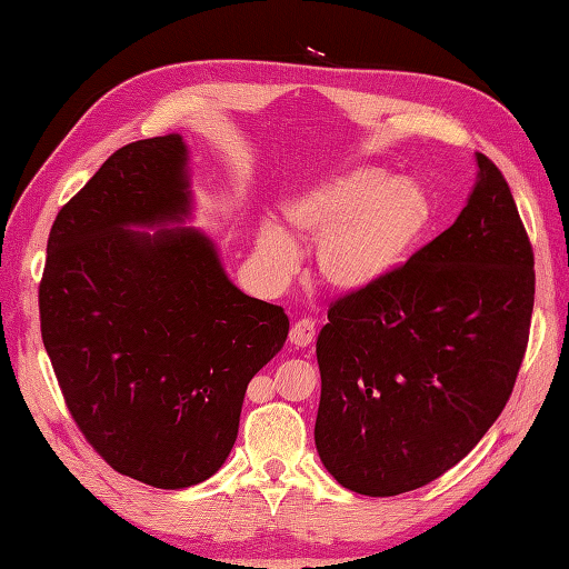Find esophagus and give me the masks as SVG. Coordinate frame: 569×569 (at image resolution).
I'll return each mask as SVG.
<instances>
[{
  "mask_svg": "<svg viewBox=\"0 0 569 569\" xmlns=\"http://www.w3.org/2000/svg\"><path fill=\"white\" fill-rule=\"evenodd\" d=\"M288 340H291V345H296V347L312 345V340H316V322H312L310 318L298 320L291 328V332H288Z\"/></svg>",
  "mask_w": 569,
  "mask_h": 569,
  "instance_id": "obj_1",
  "label": "esophagus"
}]
</instances>
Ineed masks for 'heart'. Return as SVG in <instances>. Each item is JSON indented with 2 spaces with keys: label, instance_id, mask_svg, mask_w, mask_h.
<instances>
[{
  "label": "heart",
  "instance_id": "1",
  "mask_svg": "<svg viewBox=\"0 0 569 569\" xmlns=\"http://www.w3.org/2000/svg\"><path fill=\"white\" fill-rule=\"evenodd\" d=\"M296 234L318 241L320 281L340 296H369L401 273L432 224V200L416 180L377 166H355L286 202ZM259 266L283 281L300 249L281 224L263 220L253 241Z\"/></svg>",
  "mask_w": 569,
  "mask_h": 569
}]
</instances>
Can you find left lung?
I'll return each mask as SVG.
<instances>
[{"label": "left lung", "instance_id": "1", "mask_svg": "<svg viewBox=\"0 0 569 569\" xmlns=\"http://www.w3.org/2000/svg\"><path fill=\"white\" fill-rule=\"evenodd\" d=\"M533 249L501 171L477 153L455 224L393 281L330 306L318 335L316 447L349 491L442 477L501 416L533 312Z\"/></svg>", "mask_w": 569, "mask_h": 569}]
</instances>
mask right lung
<instances>
[{"label":"right lung","mask_w":569,"mask_h":569,"mask_svg":"<svg viewBox=\"0 0 569 569\" xmlns=\"http://www.w3.org/2000/svg\"><path fill=\"white\" fill-rule=\"evenodd\" d=\"M190 214L183 137L127 143L58 212L39 286L72 420L107 465L156 489L224 465L247 386L288 337L283 308L241 293Z\"/></svg>","instance_id":"add662e5"}]
</instances>
